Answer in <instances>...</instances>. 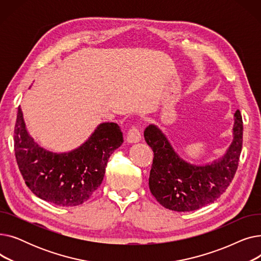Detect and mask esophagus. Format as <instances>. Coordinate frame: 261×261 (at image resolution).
<instances>
[{"label": "esophagus", "mask_w": 261, "mask_h": 261, "mask_svg": "<svg viewBox=\"0 0 261 261\" xmlns=\"http://www.w3.org/2000/svg\"><path fill=\"white\" fill-rule=\"evenodd\" d=\"M142 139V134L140 129L136 126H132L127 134V142L128 143H138Z\"/></svg>", "instance_id": "1"}]
</instances>
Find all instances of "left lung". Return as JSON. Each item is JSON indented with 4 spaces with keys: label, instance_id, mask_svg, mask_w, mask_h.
<instances>
[{
    "label": "left lung",
    "instance_id": "left-lung-1",
    "mask_svg": "<svg viewBox=\"0 0 261 261\" xmlns=\"http://www.w3.org/2000/svg\"><path fill=\"white\" fill-rule=\"evenodd\" d=\"M232 140L226 153L206 165H193L174 151L155 125H149L144 136L153 150L149 188L156 201L174 212H191L220 197L232 181L242 148L243 123L239 110L235 113Z\"/></svg>",
    "mask_w": 261,
    "mask_h": 261
}]
</instances>
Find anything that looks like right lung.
<instances>
[{
    "label": "right lung",
    "mask_w": 261,
    "mask_h": 261,
    "mask_svg": "<svg viewBox=\"0 0 261 261\" xmlns=\"http://www.w3.org/2000/svg\"><path fill=\"white\" fill-rule=\"evenodd\" d=\"M13 141L27 187L40 199L67 207L89 200L103 180L110 155L123 143L117 123L102 122L77 149L64 153L47 151L27 133L20 107Z\"/></svg>",
    "instance_id": "right-lung-1"
}]
</instances>
